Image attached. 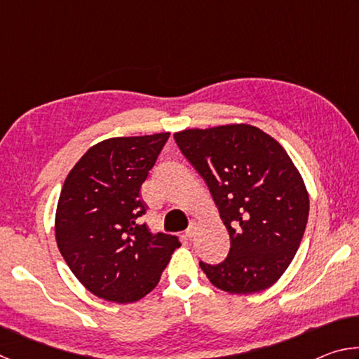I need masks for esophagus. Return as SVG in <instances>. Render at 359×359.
I'll use <instances>...</instances> for the list:
<instances>
[{
  "mask_svg": "<svg viewBox=\"0 0 359 359\" xmlns=\"http://www.w3.org/2000/svg\"><path fill=\"white\" fill-rule=\"evenodd\" d=\"M194 233H196V226H194V224H190V226H188L185 231V236L187 238H193Z\"/></svg>",
  "mask_w": 359,
  "mask_h": 359,
  "instance_id": "esophagus-1",
  "label": "esophagus"
}]
</instances>
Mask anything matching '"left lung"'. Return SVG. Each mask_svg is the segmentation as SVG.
Wrapping results in <instances>:
<instances>
[{
    "label": "left lung",
    "mask_w": 359,
    "mask_h": 359,
    "mask_svg": "<svg viewBox=\"0 0 359 359\" xmlns=\"http://www.w3.org/2000/svg\"><path fill=\"white\" fill-rule=\"evenodd\" d=\"M182 154L205 180L231 239L218 264L199 261L212 285L231 294L274 285L299 248L309 194L299 171L274 137L234 123L174 135Z\"/></svg>",
    "instance_id": "1"
}]
</instances>
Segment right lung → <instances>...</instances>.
Masks as SVG:
<instances>
[{
  "label": "right lung",
  "instance_id": "1",
  "mask_svg": "<svg viewBox=\"0 0 359 359\" xmlns=\"http://www.w3.org/2000/svg\"><path fill=\"white\" fill-rule=\"evenodd\" d=\"M169 133L112 137L90 147L66 177L55 215L60 253L90 293L139 301L160 282L177 236L151 234L141 187Z\"/></svg>",
  "mask_w": 359,
  "mask_h": 359
}]
</instances>
